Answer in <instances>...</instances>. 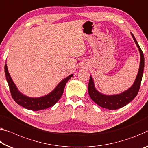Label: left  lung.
Returning a JSON list of instances; mask_svg holds the SVG:
<instances>
[{
    "mask_svg": "<svg viewBox=\"0 0 148 148\" xmlns=\"http://www.w3.org/2000/svg\"><path fill=\"white\" fill-rule=\"evenodd\" d=\"M131 36H132L134 41L138 49V51L140 52V61L137 76L136 77L134 84L130 88H129L128 90H125L123 92L119 93V94H103V93H100L95 88L94 81H93V78L90 75V81H89L88 84V93L90 96L91 99L100 107L109 110L118 109L119 108L125 106L130 101H132L138 94L142 79L143 72H144V57L142 51L140 49L139 45H138L137 41L136 40L134 36L132 33H131Z\"/></svg>",
    "mask_w": 148,
    "mask_h": 148,
    "instance_id": "1",
    "label": "left lung"
}]
</instances>
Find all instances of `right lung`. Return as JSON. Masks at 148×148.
I'll return each instance as SVG.
<instances>
[{
    "label": "right lung",
    "mask_w": 148,
    "mask_h": 148,
    "mask_svg": "<svg viewBox=\"0 0 148 148\" xmlns=\"http://www.w3.org/2000/svg\"><path fill=\"white\" fill-rule=\"evenodd\" d=\"M4 72H5L7 82L10 88L12 97L14 100L22 107L34 111L45 109L53 106L61 97L66 84L73 76V74H72L70 76H67L66 78L63 79L61 82L58 84L55 88L48 94L39 97H31L23 94L18 90V88L15 85L10 74H9L6 62L5 66H4Z\"/></svg>",
    "instance_id": "obj_1"
}]
</instances>
